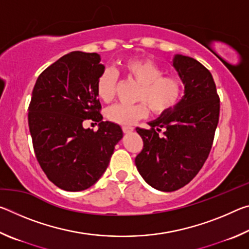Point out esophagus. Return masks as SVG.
Returning <instances> with one entry per match:
<instances>
[{
	"label": "esophagus",
	"instance_id": "obj_1",
	"mask_svg": "<svg viewBox=\"0 0 249 249\" xmlns=\"http://www.w3.org/2000/svg\"><path fill=\"white\" fill-rule=\"evenodd\" d=\"M122 129H123V132L125 134H128L130 132H133L134 128L132 127V126H122Z\"/></svg>",
	"mask_w": 249,
	"mask_h": 249
}]
</instances>
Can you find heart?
Returning a JSON list of instances; mask_svg holds the SVG:
<instances>
[{
    "instance_id": "obj_1",
    "label": "heart",
    "mask_w": 249,
    "mask_h": 249,
    "mask_svg": "<svg viewBox=\"0 0 249 249\" xmlns=\"http://www.w3.org/2000/svg\"><path fill=\"white\" fill-rule=\"evenodd\" d=\"M125 77L140 84L136 100L141 103L116 104L107 111L109 121L122 125H132L147 114V107L156 115L171 111L182 98L183 84L176 75H163V70L149 59H128L122 65ZM117 77L111 69H105L96 80L99 99L109 102L115 95Z\"/></svg>"
}]
</instances>
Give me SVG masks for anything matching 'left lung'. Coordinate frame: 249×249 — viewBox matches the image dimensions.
Here are the masks:
<instances>
[{"instance_id":"left-lung-1","label":"left lung","mask_w":249,"mask_h":249,"mask_svg":"<svg viewBox=\"0 0 249 249\" xmlns=\"http://www.w3.org/2000/svg\"><path fill=\"white\" fill-rule=\"evenodd\" d=\"M172 66L184 84L183 98L149 122V129L136 128L144 147L135 165L147 183L165 192L184 187L203 167L220 116V98L210 71L182 54H176Z\"/></svg>"}]
</instances>
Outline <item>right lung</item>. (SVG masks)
I'll use <instances>...</instances> for the list:
<instances>
[{"mask_svg": "<svg viewBox=\"0 0 249 249\" xmlns=\"http://www.w3.org/2000/svg\"><path fill=\"white\" fill-rule=\"evenodd\" d=\"M96 53L72 52L39 74L28 107L34 151L47 178L66 191H82L108 166L121 126L102 121L95 84L105 67ZM92 119L99 129H84Z\"/></svg>", "mask_w": 249, "mask_h": 249, "instance_id": "add662e5", "label": "right lung"}]
</instances>
